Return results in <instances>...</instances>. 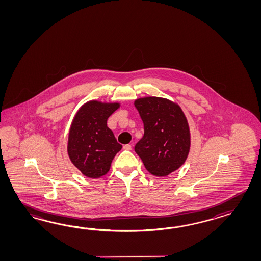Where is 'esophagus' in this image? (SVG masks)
I'll return each mask as SVG.
<instances>
[{
    "label": "esophagus",
    "mask_w": 261,
    "mask_h": 261,
    "mask_svg": "<svg viewBox=\"0 0 261 261\" xmlns=\"http://www.w3.org/2000/svg\"><path fill=\"white\" fill-rule=\"evenodd\" d=\"M123 149L132 150V145H130V144H125V145L123 146Z\"/></svg>",
    "instance_id": "34e87169"
}]
</instances>
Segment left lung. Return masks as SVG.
<instances>
[{
	"mask_svg": "<svg viewBox=\"0 0 261 261\" xmlns=\"http://www.w3.org/2000/svg\"><path fill=\"white\" fill-rule=\"evenodd\" d=\"M134 106L144 128L134 150L151 174L167 176L182 166L189 155L188 119L177 103L165 98H140Z\"/></svg>",
	"mask_w": 261,
	"mask_h": 261,
	"instance_id": "1",
	"label": "left lung"
}]
</instances>
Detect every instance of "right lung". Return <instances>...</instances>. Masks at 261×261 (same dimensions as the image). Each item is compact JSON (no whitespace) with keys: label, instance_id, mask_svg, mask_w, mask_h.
I'll return each instance as SVG.
<instances>
[{"label":"right lung","instance_id":"1","mask_svg":"<svg viewBox=\"0 0 261 261\" xmlns=\"http://www.w3.org/2000/svg\"><path fill=\"white\" fill-rule=\"evenodd\" d=\"M119 106L118 102L89 100L72 119L67 151L72 164L87 177L106 175L115 155L122 148L107 127L108 117Z\"/></svg>","mask_w":261,"mask_h":261}]
</instances>
